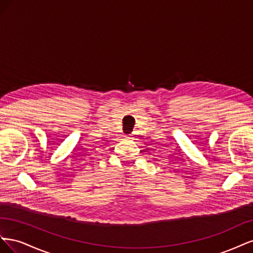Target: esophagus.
<instances>
[{
  "instance_id": "1",
  "label": "esophagus",
  "mask_w": 253,
  "mask_h": 253,
  "mask_svg": "<svg viewBox=\"0 0 253 253\" xmlns=\"http://www.w3.org/2000/svg\"><path fill=\"white\" fill-rule=\"evenodd\" d=\"M126 138H127V139H132V136H131V135H127Z\"/></svg>"
}]
</instances>
